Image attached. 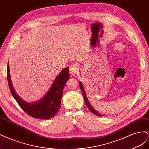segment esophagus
<instances>
[{
    "label": "esophagus",
    "instance_id": "obj_1",
    "mask_svg": "<svg viewBox=\"0 0 149 149\" xmlns=\"http://www.w3.org/2000/svg\"><path fill=\"white\" fill-rule=\"evenodd\" d=\"M69 72L72 75H75L79 73V66L76 64H72L69 68Z\"/></svg>",
    "mask_w": 149,
    "mask_h": 149
}]
</instances>
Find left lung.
Instances as JSON below:
<instances>
[{
  "label": "left lung",
  "instance_id": "obj_1",
  "mask_svg": "<svg viewBox=\"0 0 149 149\" xmlns=\"http://www.w3.org/2000/svg\"><path fill=\"white\" fill-rule=\"evenodd\" d=\"M79 85H80V90H81V91L82 92V94H83V96H84V100H85V102H86V104L87 105V107H88V109H89V110H90V111L91 112H92L93 114L96 115V116H103V115H102L101 113H100L99 112H97V110H95L94 109H93V107L91 105L90 102H89V101H88V100L87 99V96L86 95V91H85V89H84V87L83 86L82 82H80Z\"/></svg>",
  "mask_w": 149,
  "mask_h": 149
}]
</instances>
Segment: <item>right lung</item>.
I'll return each mask as SVG.
<instances>
[{"label": "right lung", "instance_id": "add662e5", "mask_svg": "<svg viewBox=\"0 0 149 149\" xmlns=\"http://www.w3.org/2000/svg\"><path fill=\"white\" fill-rule=\"evenodd\" d=\"M70 77L69 67H67L57 76L49 90L42 98L37 102L29 103L24 100L15 92L10 78L8 62L7 65L8 84L12 96L20 107L28 115L39 119H49L57 113L61 108L63 87Z\"/></svg>", "mask_w": 149, "mask_h": 149}]
</instances>
